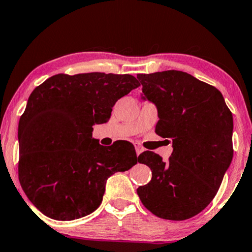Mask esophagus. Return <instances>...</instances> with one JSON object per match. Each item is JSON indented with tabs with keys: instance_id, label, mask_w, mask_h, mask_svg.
<instances>
[{
	"instance_id": "1",
	"label": "esophagus",
	"mask_w": 252,
	"mask_h": 252,
	"mask_svg": "<svg viewBox=\"0 0 252 252\" xmlns=\"http://www.w3.org/2000/svg\"><path fill=\"white\" fill-rule=\"evenodd\" d=\"M134 148H135V153H137V156L140 155V154L142 153V151L145 150V149H143V148H142L140 145H138V143H135V145H134Z\"/></svg>"
}]
</instances>
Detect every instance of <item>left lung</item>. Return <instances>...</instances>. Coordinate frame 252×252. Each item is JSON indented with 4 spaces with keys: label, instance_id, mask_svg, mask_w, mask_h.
I'll use <instances>...</instances> for the list:
<instances>
[{
    "label": "left lung",
    "instance_id": "8db88e82",
    "mask_svg": "<svg viewBox=\"0 0 252 252\" xmlns=\"http://www.w3.org/2000/svg\"><path fill=\"white\" fill-rule=\"evenodd\" d=\"M145 98L155 103L156 133L173 141L167 161L139 156L153 178L137 193L156 217L183 221L212 202L233 157L232 113L217 87L181 70L138 74Z\"/></svg>",
    "mask_w": 252,
    "mask_h": 252
}]
</instances>
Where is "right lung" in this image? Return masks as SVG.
Returning <instances> with one entry per match:
<instances>
[{
    "label": "right lung",
    "instance_id": "right-lung-1",
    "mask_svg": "<svg viewBox=\"0 0 252 252\" xmlns=\"http://www.w3.org/2000/svg\"><path fill=\"white\" fill-rule=\"evenodd\" d=\"M140 86L129 74H57L35 87L19 122V181L47 217L71 221L102 203L106 179L139 161L129 141L92 138L119 98Z\"/></svg>",
    "mask_w": 252,
    "mask_h": 252
}]
</instances>
